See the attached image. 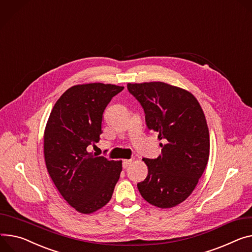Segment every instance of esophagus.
<instances>
[{
	"label": "esophagus",
	"mask_w": 252,
	"mask_h": 252,
	"mask_svg": "<svg viewBox=\"0 0 252 252\" xmlns=\"http://www.w3.org/2000/svg\"><path fill=\"white\" fill-rule=\"evenodd\" d=\"M131 163H132V160H131V159H124V160H123V167H124V168H127Z\"/></svg>",
	"instance_id": "obj_1"
}]
</instances>
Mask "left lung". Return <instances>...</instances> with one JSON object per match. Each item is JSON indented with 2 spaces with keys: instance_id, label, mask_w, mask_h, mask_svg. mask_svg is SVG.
I'll list each match as a JSON object with an SVG mask.
<instances>
[{
  "instance_id": "1",
  "label": "left lung",
  "mask_w": 252,
  "mask_h": 252,
  "mask_svg": "<svg viewBox=\"0 0 252 252\" xmlns=\"http://www.w3.org/2000/svg\"><path fill=\"white\" fill-rule=\"evenodd\" d=\"M145 112L149 130L158 133L161 154L143 158L146 179L137 184L149 204L167 209L183 203L207 166L210 136L205 114L191 93L162 82L127 85Z\"/></svg>"
}]
</instances>
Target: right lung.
Wrapping results in <instances>:
<instances>
[{"instance_id":"obj_1","label":"right lung","mask_w":252,"mask_h":252,"mask_svg":"<svg viewBox=\"0 0 252 252\" xmlns=\"http://www.w3.org/2000/svg\"><path fill=\"white\" fill-rule=\"evenodd\" d=\"M124 87L92 83L66 90L47 120L43 149L47 171L63 199L83 214L103 208L112 198L122 160L88 151L98 143L103 113Z\"/></svg>"}]
</instances>
